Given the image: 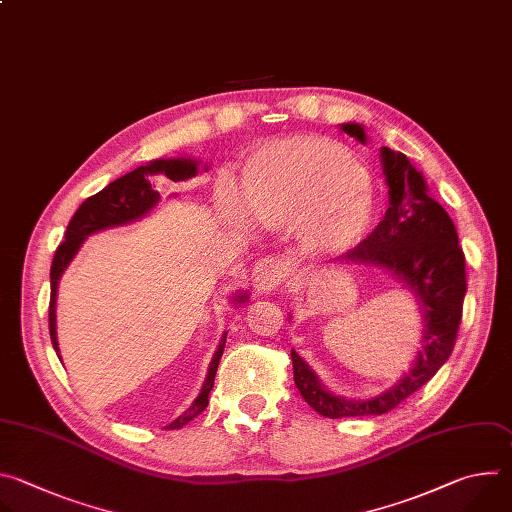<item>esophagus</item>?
Segmentation results:
<instances>
[{"instance_id":"esophagus-1","label":"esophagus","mask_w":512,"mask_h":512,"mask_svg":"<svg viewBox=\"0 0 512 512\" xmlns=\"http://www.w3.org/2000/svg\"><path fill=\"white\" fill-rule=\"evenodd\" d=\"M253 289L257 294H271V291L277 289V285L283 281L285 277V267L281 261L273 259V257H265L261 259L255 269H253Z\"/></svg>"}]
</instances>
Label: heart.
Masks as SVG:
<instances>
[{
    "instance_id": "b5f03b06",
    "label": "heart",
    "mask_w": 512,
    "mask_h": 512,
    "mask_svg": "<svg viewBox=\"0 0 512 512\" xmlns=\"http://www.w3.org/2000/svg\"><path fill=\"white\" fill-rule=\"evenodd\" d=\"M243 198L221 184L214 202L237 227L294 231L308 251L338 257L373 229L377 196L371 176L344 145L296 135L255 150L243 166Z\"/></svg>"
}]
</instances>
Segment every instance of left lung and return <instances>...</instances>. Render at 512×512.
I'll use <instances>...</instances> for the list:
<instances>
[{"mask_svg": "<svg viewBox=\"0 0 512 512\" xmlns=\"http://www.w3.org/2000/svg\"><path fill=\"white\" fill-rule=\"evenodd\" d=\"M340 131L367 143V127L340 123ZM381 166L389 188V208L377 229L356 249L334 263L379 269L409 289L421 314V350L407 373L373 397H344L332 393L310 364L291 350L294 381L304 401L324 417L383 415L423 387L450 358L462 320L466 296V261L448 212L429 196L419 170L401 152L381 148Z\"/></svg>", "mask_w": 512, "mask_h": 512, "instance_id": "8db88e82", "label": "left lung"}]
</instances>
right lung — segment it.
<instances>
[{
	"mask_svg": "<svg viewBox=\"0 0 512 512\" xmlns=\"http://www.w3.org/2000/svg\"><path fill=\"white\" fill-rule=\"evenodd\" d=\"M200 164H202L200 160H194L190 156L152 160L145 166L135 168L133 172L117 178L111 184H107L101 192L87 198L79 206V210L75 212V216H72V221L66 227L64 243L56 249L54 261H52V267H50L48 322H50L52 346H54L60 360H62V356H60L58 336H56L58 285H60V277L64 275V271L68 269L72 259L77 257L83 243L95 233L115 229V227H125V225L141 221V218L148 216L162 202V196L154 186V178L164 176L172 182H186V180H192L198 174L200 168H204V172L208 170V164H204V166H200ZM229 302L235 308L247 306L249 291L247 289H237L235 294L229 296ZM225 342H227V332L221 336V340H218V346H216V350L212 354V360L208 364V373H206V379L202 383V389H200L198 397L190 403V407L184 413H180L164 429H180L206 409L208 393L212 391V385H214L218 362H221V356L225 352Z\"/></svg>",
	"mask_w": 512,
	"mask_h": 512,
	"instance_id": "add662e5",
	"label": "right lung"
}]
</instances>
